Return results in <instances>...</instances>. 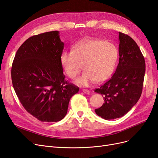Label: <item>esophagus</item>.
Here are the masks:
<instances>
[{
    "label": "esophagus",
    "mask_w": 158,
    "mask_h": 158,
    "mask_svg": "<svg viewBox=\"0 0 158 158\" xmlns=\"http://www.w3.org/2000/svg\"><path fill=\"white\" fill-rule=\"evenodd\" d=\"M83 92L85 94H90V91L88 90V89H84L83 90Z\"/></svg>",
    "instance_id": "obj_1"
}]
</instances>
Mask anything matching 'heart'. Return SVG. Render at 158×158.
Returning <instances> with one entry per match:
<instances>
[{
    "instance_id": "heart-1",
    "label": "heart",
    "mask_w": 158,
    "mask_h": 158,
    "mask_svg": "<svg viewBox=\"0 0 158 158\" xmlns=\"http://www.w3.org/2000/svg\"><path fill=\"white\" fill-rule=\"evenodd\" d=\"M118 59L117 47L108 41L88 39L76 45L73 51H64L60 57L65 73L76 78L84 69L85 73L76 81L82 86L102 83L112 76Z\"/></svg>"
}]
</instances>
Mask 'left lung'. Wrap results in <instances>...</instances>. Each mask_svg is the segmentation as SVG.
I'll use <instances>...</instances> for the list:
<instances>
[{
  "label": "left lung",
  "mask_w": 158,
  "mask_h": 158,
  "mask_svg": "<svg viewBox=\"0 0 158 158\" xmlns=\"http://www.w3.org/2000/svg\"><path fill=\"white\" fill-rule=\"evenodd\" d=\"M119 62L115 73L95 92L103 95L105 103L95 112L111 120L127 114L140 99L146 64L144 56L132 37L119 32Z\"/></svg>",
  "instance_id": "left-lung-1"
}]
</instances>
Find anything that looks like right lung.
Returning a JSON list of instances; mask_svg holds the SVG:
<instances>
[{"label": "right lung", "mask_w": 158, "mask_h": 158, "mask_svg": "<svg viewBox=\"0 0 158 158\" xmlns=\"http://www.w3.org/2000/svg\"><path fill=\"white\" fill-rule=\"evenodd\" d=\"M64 43L58 31L33 35L19 47L11 77L23 107L42 122H57L67 113L79 88L66 81L60 57Z\"/></svg>", "instance_id": "right-lung-1"}]
</instances>
